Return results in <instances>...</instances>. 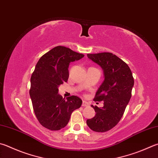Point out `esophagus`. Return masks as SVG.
Wrapping results in <instances>:
<instances>
[{"label": "esophagus", "mask_w": 158, "mask_h": 158, "mask_svg": "<svg viewBox=\"0 0 158 158\" xmlns=\"http://www.w3.org/2000/svg\"><path fill=\"white\" fill-rule=\"evenodd\" d=\"M89 106V104L88 102H86L85 101H83L82 102V106L84 107H86V106Z\"/></svg>", "instance_id": "esophagus-1"}]
</instances>
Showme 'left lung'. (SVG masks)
Here are the masks:
<instances>
[{
	"instance_id": "1",
	"label": "left lung",
	"mask_w": 158,
	"mask_h": 158,
	"mask_svg": "<svg viewBox=\"0 0 158 158\" xmlns=\"http://www.w3.org/2000/svg\"><path fill=\"white\" fill-rule=\"evenodd\" d=\"M87 56L102 68L104 80L94 99L104 102V106L92 105L95 116L87 119L86 123L91 130L106 132L118 124L130 101L134 85L133 74L124 61L112 53L88 54Z\"/></svg>"
}]
</instances>
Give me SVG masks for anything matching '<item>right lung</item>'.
Here are the masks:
<instances>
[{
    "mask_svg": "<svg viewBox=\"0 0 158 158\" xmlns=\"http://www.w3.org/2000/svg\"><path fill=\"white\" fill-rule=\"evenodd\" d=\"M84 56L70 48L56 46L37 62L30 79V95L36 118L45 128L51 131L64 128L72 113L81 107L79 97L73 95L65 99L58 93L59 85L69 77L70 63Z\"/></svg>",
    "mask_w": 158,
    "mask_h": 158,
    "instance_id": "1",
    "label": "right lung"
}]
</instances>
